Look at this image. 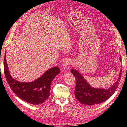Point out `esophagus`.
Masks as SVG:
<instances>
[{"instance_id": "1", "label": "esophagus", "mask_w": 127, "mask_h": 127, "mask_svg": "<svg viewBox=\"0 0 127 127\" xmlns=\"http://www.w3.org/2000/svg\"><path fill=\"white\" fill-rule=\"evenodd\" d=\"M69 64V60L68 59L64 60V61H63V63L62 64L63 69L64 70H66L67 69Z\"/></svg>"}]
</instances>
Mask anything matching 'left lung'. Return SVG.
<instances>
[{
    "mask_svg": "<svg viewBox=\"0 0 127 127\" xmlns=\"http://www.w3.org/2000/svg\"><path fill=\"white\" fill-rule=\"evenodd\" d=\"M121 61V57H120ZM75 77L76 85L75 96L77 100L83 104L93 105L100 104L106 101L116 92L121 77L122 70L119 74V77L113 85L108 88H99L92 87L83 76L75 69L71 70Z\"/></svg>",
    "mask_w": 127,
    "mask_h": 127,
    "instance_id": "8db88e82",
    "label": "left lung"
}]
</instances>
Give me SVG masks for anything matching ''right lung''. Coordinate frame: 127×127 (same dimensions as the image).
<instances>
[{
    "instance_id": "right-lung-1",
    "label": "right lung",
    "mask_w": 127,
    "mask_h": 127,
    "mask_svg": "<svg viewBox=\"0 0 127 127\" xmlns=\"http://www.w3.org/2000/svg\"><path fill=\"white\" fill-rule=\"evenodd\" d=\"M6 58L5 54L3 63L5 75L14 93L23 101L34 105L40 104L47 100L50 96L51 83L60 72V69L57 67L51 68L33 82H21L11 76Z\"/></svg>"
}]
</instances>
